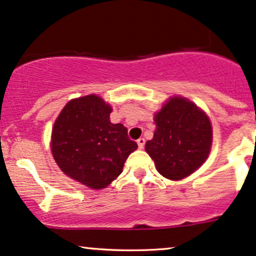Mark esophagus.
<instances>
[{
    "mask_svg": "<svg viewBox=\"0 0 256 256\" xmlns=\"http://www.w3.org/2000/svg\"><path fill=\"white\" fill-rule=\"evenodd\" d=\"M137 144H138V148H140V149H143L144 144H146V140H144V138H140V140H137Z\"/></svg>",
    "mask_w": 256,
    "mask_h": 256,
    "instance_id": "obj_1",
    "label": "esophagus"
}]
</instances>
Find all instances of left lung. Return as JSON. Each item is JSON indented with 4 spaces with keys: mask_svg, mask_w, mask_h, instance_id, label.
<instances>
[{
    "mask_svg": "<svg viewBox=\"0 0 256 256\" xmlns=\"http://www.w3.org/2000/svg\"><path fill=\"white\" fill-rule=\"evenodd\" d=\"M156 131L146 150L156 169L169 180H180L208 158L212 144L210 120L194 104L172 98L155 116Z\"/></svg>",
    "mask_w": 256,
    "mask_h": 256,
    "instance_id": "obj_1",
    "label": "left lung"
}]
</instances>
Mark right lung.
Segmentation results:
<instances>
[{"instance_id": "obj_1", "label": "right lung", "mask_w": 256, "mask_h": 256, "mask_svg": "<svg viewBox=\"0 0 256 256\" xmlns=\"http://www.w3.org/2000/svg\"><path fill=\"white\" fill-rule=\"evenodd\" d=\"M112 112L98 95L66 104L52 128L51 149L64 174L94 190L104 188L122 172L137 149L122 124H112Z\"/></svg>"}]
</instances>
